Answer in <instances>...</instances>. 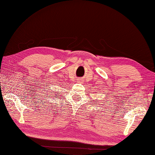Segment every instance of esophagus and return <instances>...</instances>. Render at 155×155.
I'll return each instance as SVG.
<instances>
[{
  "mask_svg": "<svg viewBox=\"0 0 155 155\" xmlns=\"http://www.w3.org/2000/svg\"><path fill=\"white\" fill-rule=\"evenodd\" d=\"M78 81H81V78H79V79H78Z\"/></svg>",
  "mask_w": 155,
  "mask_h": 155,
  "instance_id": "34e87169",
  "label": "esophagus"
}]
</instances>
